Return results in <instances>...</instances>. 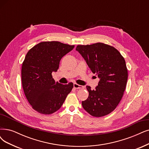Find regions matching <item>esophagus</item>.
Segmentation results:
<instances>
[{
  "mask_svg": "<svg viewBox=\"0 0 149 149\" xmlns=\"http://www.w3.org/2000/svg\"><path fill=\"white\" fill-rule=\"evenodd\" d=\"M74 87L75 88H76V89H83V88H85L84 86L76 84V83L74 84Z\"/></svg>",
  "mask_w": 149,
  "mask_h": 149,
  "instance_id": "obj_1",
  "label": "esophagus"
}]
</instances>
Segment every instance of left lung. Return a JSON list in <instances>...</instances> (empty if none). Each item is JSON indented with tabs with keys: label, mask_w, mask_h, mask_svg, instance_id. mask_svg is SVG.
<instances>
[{
	"label": "left lung",
	"mask_w": 149,
	"mask_h": 149,
	"mask_svg": "<svg viewBox=\"0 0 149 149\" xmlns=\"http://www.w3.org/2000/svg\"><path fill=\"white\" fill-rule=\"evenodd\" d=\"M76 50L100 79L95 90L86 86L89 96L82 106L93 117L105 116L114 111L124 94L128 80L125 60L116 48L101 42L79 45Z\"/></svg>",
	"instance_id": "8db88e82"
}]
</instances>
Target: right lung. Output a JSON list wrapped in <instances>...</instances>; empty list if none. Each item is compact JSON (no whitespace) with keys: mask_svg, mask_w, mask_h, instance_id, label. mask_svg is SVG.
I'll return each instance as SVG.
<instances>
[{"mask_svg":"<svg viewBox=\"0 0 149 149\" xmlns=\"http://www.w3.org/2000/svg\"><path fill=\"white\" fill-rule=\"evenodd\" d=\"M74 47L58 41L42 42L27 53L22 64V86L27 101L38 113L49 115L57 111L73 88V83L61 84L52 74Z\"/></svg>","mask_w":149,"mask_h":149,"instance_id":"obj_1","label":"right lung"}]
</instances>
